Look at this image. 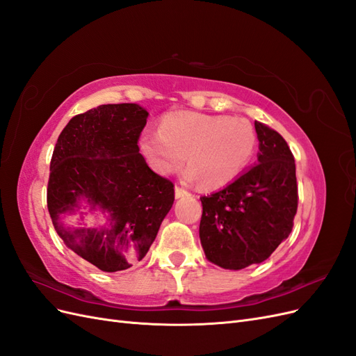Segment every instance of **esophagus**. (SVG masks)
Returning a JSON list of instances; mask_svg holds the SVG:
<instances>
[{
    "mask_svg": "<svg viewBox=\"0 0 356 356\" xmlns=\"http://www.w3.org/2000/svg\"><path fill=\"white\" fill-rule=\"evenodd\" d=\"M186 196H190V193H188L186 188H182V187L177 186V187H175V197L179 199V197H186Z\"/></svg>",
    "mask_w": 356,
    "mask_h": 356,
    "instance_id": "esophagus-1",
    "label": "esophagus"
}]
</instances>
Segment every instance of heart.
<instances>
[{
    "label": "heart",
    "mask_w": 356,
    "mask_h": 356,
    "mask_svg": "<svg viewBox=\"0 0 356 356\" xmlns=\"http://www.w3.org/2000/svg\"><path fill=\"white\" fill-rule=\"evenodd\" d=\"M258 144L255 127L242 117L175 111L161 118L160 129L145 131L141 148L160 174H172L188 161L186 178L220 188L251 163Z\"/></svg>",
    "instance_id": "heart-1"
}]
</instances>
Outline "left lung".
<instances>
[{
    "mask_svg": "<svg viewBox=\"0 0 356 356\" xmlns=\"http://www.w3.org/2000/svg\"><path fill=\"white\" fill-rule=\"evenodd\" d=\"M258 165L222 190L202 196L200 242L204 255L239 270L267 260L294 225L298 204L294 156L272 127L255 122Z\"/></svg>",
    "mask_w": 356,
    "mask_h": 356,
    "instance_id": "1",
    "label": "left lung"
}]
</instances>
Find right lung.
I'll use <instances>...</instances> for the list:
<instances>
[{"instance_id": "right-lung-1", "label": "right lung", "mask_w": 356, "mask_h": 356, "mask_svg": "<svg viewBox=\"0 0 356 356\" xmlns=\"http://www.w3.org/2000/svg\"><path fill=\"white\" fill-rule=\"evenodd\" d=\"M148 113L136 104H106L72 117L50 160L47 208L71 251L102 272L141 261L175 199L174 182L157 175L139 153ZM81 200L99 207L101 229L63 228L58 218Z\"/></svg>"}]
</instances>
